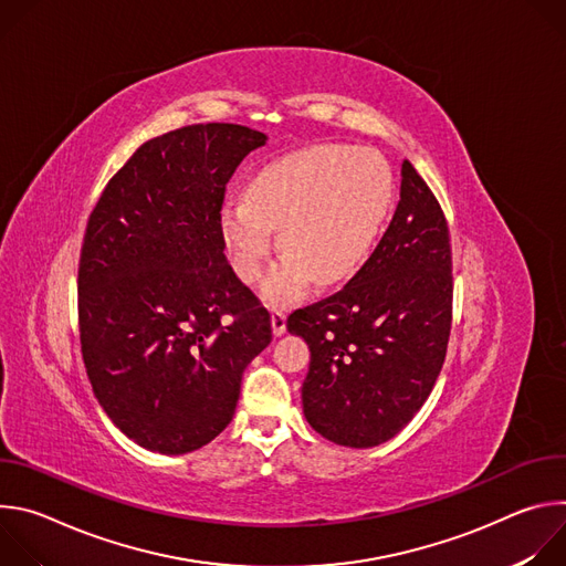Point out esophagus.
<instances>
[{"mask_svg": "<svg viewBox=\"0 0 566 566\" xmlns=\"http://www.w3.org/2000/svg\"><path fill=\"white\" fill-rule=\"evenodd\" d=\"M271 327H273V336H282L286 332V315L277 308H273L271 313Z\"/></svg>", "mask_w": 566, "mask_h": 566, "instance_id": "obj_1", "label": "esophagus"}]
</instances>
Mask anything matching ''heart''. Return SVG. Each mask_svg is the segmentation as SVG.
I'll list each match as a JSON object with an SVG mask.
<instances>
[{
    "label": "heart",
    "mask_w": 566,
    "mask_h": 566,
    "mask_svg": "<svg viewBox=\"0 0 566 566\" xmlns=\"http://www.w3.org/2000/svg\"><path fill=\"white\" fill-rule=\"evenodd\" d=\"M394 197L385 160L352 145H313L266 164L247 199L226 197L219 232L234 273L253 284L273 251V230L286 251L264 282L275 306L297 302L317 284L349 277L369 255Z\"/></svg>",
    "instance_id": "obj_1"
}]
</instances>
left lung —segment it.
I'll list each match as a JSON object with an SVG mask.
<instances>
[{
  "label": "left lung",
  "mask_w": 566,
  "mask_h": 566,
  "mask_svg": "<svg viewBox=\"0 0 566 566\" xmlns=\"http://www.w3.org/2000/svg\"><path fill=\"white\" fill-rule=\"evenodd\" d=\"M452 325V251L443 210L410 160L400 201L363 269L286 327L311 349L302 382L308 426L347 448H374L428 400Z\"/></svg>",
  "instance_id": "obj_1"
}]
</instances>
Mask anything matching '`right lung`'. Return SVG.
Returning a JSON list of instances; mask_svg holds the SVG:
<instances>
[{
  "mask_svg": "<svg viewBox=\"0 0 566 566\" xmlns=\"http://www.w3.org/2000/svg\"><path fill=\"white\" fill-rule=\"evenodd\" d=\"M266 143L232 123L143 143L109 179L80 253L77 319L94 394L145 450L186 454L232 421L271 315L223 255L219 206Z\"/></svg>",
  "mask_w": 566,
  "mask_h": 566,
  "instance_id": "right-lung-1",
  "label": "right lung"
}]
</instances>
